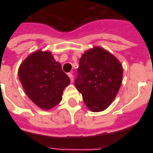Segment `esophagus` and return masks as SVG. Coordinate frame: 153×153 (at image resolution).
Returning a JSON list of instances; mask_svg holds the SVG:
<instances>
[{"mask_svg":"<svg viewBox=\"0 0 153 153\" xmlns=\"http://www.w3.org/2000/svg\"><path fill=\"white\" fill-rule=\"evenodd\" d=\"M68 76L70 77V81H71V82H73V81H74V75H73V74H72L71 73H69V74H68Z\"/></svg>","mask_w":153,"mask_h":153,"instance_id":"esophagus-1","label":"esophagus"}]
</instances>
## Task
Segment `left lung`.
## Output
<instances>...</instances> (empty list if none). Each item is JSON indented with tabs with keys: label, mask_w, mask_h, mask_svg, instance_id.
<instances>
[{
	"label": "left lung",
	"mask_w": 153,
	"mask_h": 153,
	"mask_svg": "<svg viewBox=\"0 0 153 153\" xmlns=\"http://www.w3.org/2000/svg\"><path fill=\"white\" fill-rule=\"evenodd\" d=\"M123 68L112 54L100 47L86 51L79 60L74 85L93 112L106 109L120 88Z\"/></svg>",
	"instance_id": "obj_1"
}]
</instances>
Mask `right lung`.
<instances>
[{
  "label": "right lung",
  "mask_w": 153,
  "mask_h": 153,
  "mask_svg": "<svg viewBox=\"0 0 153 153\" xmlns=\"http://www.w3.org/2000/svg\"><path fill=\"white\" fill-rule=\"evenodd\" d=\"M23 88L33 102L42 110L59 104L70 79L50 51L38 50L30 54L19 68Z\"/></svg>",
  "instance_id": "right-lung-1"
}]
</instances>
